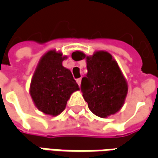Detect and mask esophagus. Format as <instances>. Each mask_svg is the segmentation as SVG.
<instances>
[{
    "label": "esophagus",
    "instance_id": "34e87169",
    "mask_svg": "<svg viewBox=\"0 0 158 158\" xmlns=\"http://www.w3.org/2000/svg\"><path fill=\"white\" fill-rule=\"evenodd\" d=\"M76 81H77V83H78V85H80V84H81V78L77 79H76Z\"/></svg>",
    "mask_w": 158,
    "mask_h": 158
}]
</instances>
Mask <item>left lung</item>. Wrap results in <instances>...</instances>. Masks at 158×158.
I'll return each mask as SVG.
<instances>
[{"instance_id": "left-lung-1", "label": "left lung", "mask_w": 158, "mask_h": 158, "mask_svg": "<svg viewBox=\"0 0 158 158\" xmlns=\"http://www.w3.org/2000/svg\"><path fill=\"white\" fill-rule=\"evenodd\" d=\"M73 54L79 60L85 57L82 52ZM86 62L88 73L82 78L80 89L89 110L101 118L116 113L128 92L127 83L118 63L106 52H96L92 56H87Z\"/></svg>"}]
</instances>
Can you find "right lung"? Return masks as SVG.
<instances>
[{
	"mask_svg": "<svg viewBox=\"0 0 158 158\" xmlns=\"http://www.w3.org/2000/svg\"><path fill=\"white\" fill-rule=\"evenodd\" d=\"M63 59L62 53L47 52L40 59L30 85L37 108L52 116L62 113L71 94L79 89L71 71L62 66Z\"/></svg>",
	"mask_w": 158,
	"mask_h": 158,
	"instance_id": "1",
	"label": "right lung"
}]
</instances>
